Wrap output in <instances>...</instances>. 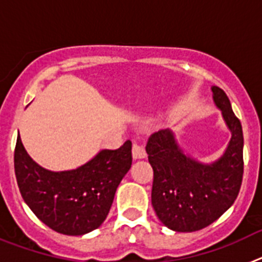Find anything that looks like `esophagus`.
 Listing matches in <instances>:
<instances>
[{
	"label": "esophagus",
	"mask_w": 262,
	"mask_h": 262,
	"mask_svg": "<svg viewBox=\"0 0 262 262\" xmlns=\"http://www.w3.org/2000/svg\"><path fill=\"white\" fill-rule=\"evenodd\" d=\"M147 156V152H145V148L143 145L138 144V143H134L133 145V157L134 159H144Z\"/></svg>",
	"instance_id": "obj_1"
}]
</instances>
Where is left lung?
I'll list each match as a JSON object with an SVG mask.
<instances>
[{
    "instance_id": "8db88e82",
    "label": "left lung",
    "mask_w": 262,
    "mask_h": 262,
    "mask_svg": "<svg viewBox=\"0 0 262 262\" xmlns=\"http://www.w3.org/2000/svg\"><path fill=\"white\" fill-rule=\"evenodd\" d=\"M211 90L231 131L223 156L211 164L196 161L182 151L169 128L152 134L145 147L154 169L152 206L161 223L176 232H194L214 223L233 205L242 186V123L223 90Z\"/></svg>"
}]
</instances>
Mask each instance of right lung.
<instances>
[{
	"label": "right lung",
	"mask_w": 262,
	"mask_h": 262,
	"mask_svg": "<svg viewBox=\"0 0 262 262\" xmlns=\"http://www.w3.org/2000/svg\"><path fill=\"white\" fill-rule=\"evenodd\" d=\"M131 142L102 149L84 165L64 172L41 168L18 135L14 169L22 198L46 226L62 235L81 236L105 222L122 178L133 164Z\"/></svg>",
	"instance_id": "right-lung-1"
}]
</instances>
